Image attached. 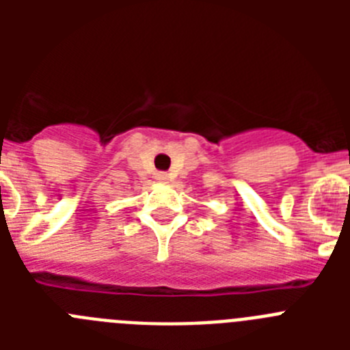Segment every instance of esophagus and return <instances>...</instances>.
<instances>
[{"label": "esophagus", "mask_w": 350, "mask_h": 350, "mask_svg": "<svg viewBox=\"0 0 350 350\" xmlns=\"http://www.w3.org/2000/svg\"><path fill=\"white\" fill-rule=\"evenodd\" d=\"M156 180L161 182V184H166L170 180L168 173H156Z\"/></svg>", "instance_id": "esophagus-1"}]
</instances>
